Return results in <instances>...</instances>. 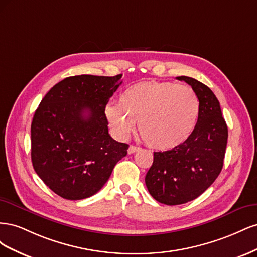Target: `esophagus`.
I'll list each match as a JSON object with an SVG mask.
<instances>
[{"label":"esophagus","instance_id":"1","mask_svg":"<svg viewBox=\"0 0 257 257\" xmlns=\"http://www.w3.org/2000/svg\"><path fill=\"white\" fill-rule=\"evenodd\" d=\"M138 150H139V147H136V146L131 145V146L128 147L127 152H128V154H132V153H135V152H136V151H138Z\"/></svg>","mask_w":257,"mask_h":257}]
</instances>
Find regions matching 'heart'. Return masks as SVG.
Masks as SVG:
<instances>
[{
	"label": "heart",
	"mask_w": 257,
	"mask_h": 257,
	"mask_svg": "<svg viewBox=\"0 0 257 257\" xmlns=\"http://www.w3.org/2000/svg\"><path fill=\"white\" fill-rule=\"evenodd\" d=\"M198 111V98L188 85L155 80L130 85L121 92L119 105L105 108L108 121L121 137H127L138 122L143 141L161 150L190 137Z\"/></svg>",
	"instance_id": "b5f03b06"
}]
</instances>
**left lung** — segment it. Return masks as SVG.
<instances>
[{"label":"left lung","instance_id":"obj_1","mask_svg":"<svg viewBox=\"0 0 257 257\" xmlns=\"http://www.w3.org/2000/svg\"><path fill=\"white\" fill-rule=\"evenodd\" d=\"M199 100L198 119L192 134L172 150L153 153V164L145 178L151 196L161 204L181 205L201 195L220 175L228 130L220 103L206 84L180 76Z\"/></svg>","mask_w":257,"mask_h":257}]
</instances>
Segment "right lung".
Segmentation results:
<instances>
[{
    "mask_svg": "<svg viewBox=\"0 0 257 257\" xmlns=\"http://www.w3.org/2000/svg\"><path fill=\"white\" fill-rule=\"evenodd\" d=\"M113 77H67L49 90L31 124V159L48 188L69 200L94 195L127 154L108 133L105 107L122 83Z\"/></svg>",
    "mask_w": 257,
    "mask_h": 257,
    "instance_id": "1",
    "label": "right lung"
}]
</instances>
